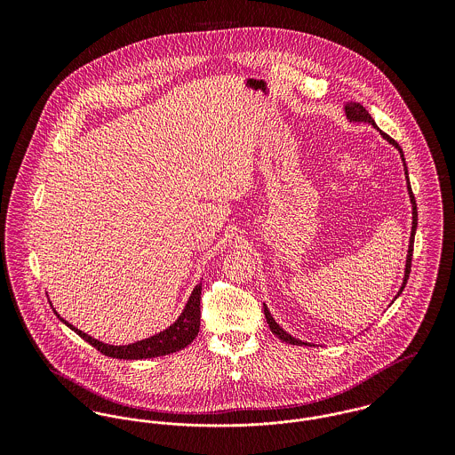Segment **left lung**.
Segmentation results:
<instances>
[{
    "label": "left lung",
    "mask_w": 455,
    "mask_h": 455,
    "mask_svg": "<svg viewBox=\"0 0 455 455\" xmlns=\"http://www.w3.org/2000/svg\"><path fill=\"white\" fill-rule=\"evenodd\" d=\"M345 116H347V121L348 123H368V124H371L375 130L380 132V136L384 138V140H387L390 145L394 147V148H397V152H399V156H401V161H403V170H404V179H406V189H408V196H410V203H411V215H413V220H411V233H410V245H408V254H406V264H404V278H403V283H401V289L397 291V296L395 298H399V294L403 292V289H404V285H406V282H408V276H410V267H411V256H413V240H415V231H417V203H415V196L411 193V186H410V179H408V166H406V163H404V156H403V148L399 147V143L395 141V140H392L389 134H386L384 131L380 130L377 124H375V121H373V117L368 114V110L361 105V103H345ZM394 298V299H395ZM394 303V301H392ZM390 303V305H392ZM389 305V307H390ZM262 308H264V317H266V323L269 325V329H271V332L273 334H276L282 341H287V343H291V345H310V343H307V341H301V339H298V338H292L287 331H283L280 325L275 323V319L271 317V314H269V310H267V307H266V303H262ZM312 347V345H310Z\"/></svg>",
    "instance_id": "left-lung-1"
}]
</instances>
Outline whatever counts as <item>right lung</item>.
Listing matches in <instances>:
<instances>
[{
    "instance_id": "right-lung-1",
    "label": "right lung",
    "mask_w": 455,
    "mask_h": 455,
    "mask_svg": "<svg viewBox=\"0 0 455 455\" xmlns=\"http://www.w3.org/2000/svg\"><path fill=\"white\" fill-rule=\"evenodd\" d=\"M199 301H201V282L196 285L193 294L189 296V299L186 303V308L182 310L180 317L173 324L170 325L168 329L150 336V338L140 339V341L130 343V345H108V343H103V341L85 334L84 331L76 329L75 325L69 324L63 317H60V314L54 308L52 310H54V314L58 315V319L61 323H65L71 331H75L82 339H85L89 345H92L103 355L114 357V359L134 361V359H150V357L168 355V354L179 352V350L186 348L189 343H193V339H195L197 332H199V317H201Z\"/></svg>"
}]
</instances>
